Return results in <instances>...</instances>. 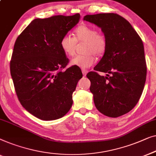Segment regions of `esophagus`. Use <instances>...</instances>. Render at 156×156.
Wrapping results in <instances>:
<instances>
[{"label":"esophagus","instance_id":"1","mask_svg":"<svg viewBox=\"0 0 156 156\" xmlns=\"http://www.w3.org/2000/svg\"><path fill=\"white\" fill-rule=\"evenodd\" d=\"M82 73L83 74V76H86L87 73V71L86 69H82Z\"/></svg>","mask_w":156,"mask_h":156}]
</instances>
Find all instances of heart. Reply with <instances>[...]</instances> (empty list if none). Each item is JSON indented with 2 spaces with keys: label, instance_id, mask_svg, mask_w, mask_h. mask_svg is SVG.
<instances>
[{
  "label": "heart",
  "instance_id": "heart-1",
  "mask_svg": "<svg viewBox=\"0 0 156 156\" xmlns=\"http://www.w3.org/2000/svg\"><path fill=\"white\" fill-rule=\"evenodd\" d=\"M84 42L83 51L84 54L78 55L71 60V65L83 69L90 67L95 62L96 56H102L106 51L107 41L102 33L98 32L95 28L81 25L76 28L73 37L65 34L61 39L60 47L65 55L73 56L76 53L77 43Z\"/></svg>",
  "mask_w": 156,
  "mask_h": 156
}]
</instances>
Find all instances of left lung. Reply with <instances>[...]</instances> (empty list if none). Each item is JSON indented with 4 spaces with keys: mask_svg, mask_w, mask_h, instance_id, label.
<instances>
[{
    "mask_svg": "<svg viewBox=\"0 0 156 156\" xmlns=\"http://www.w3.org/2000/svg\"><path fill=\"white\" fill-rule=\"evenodd\" d=\"M83 20L100 27L107 41L96 71L87 74L94 103L104 115L120 117L136 106L143 93L147 73L143 41L131 24L115 13L87 15Z\"/></svg>",
    "mask_w": 156,
    "mask_h": 156,
    "instance_id": "obj_1",
    "label": "left lung"
}]
</instances>
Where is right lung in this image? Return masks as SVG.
<instances>
[{
    "label": "right lung",
    "instance_id": "right-lung-1",
    "mask_svg": "<svg viewBox=\"0 0 156 156\" xmlns=\"http://www.w3.org/2000/svg\"><path fill=\"white\" fill-rule=\"evenodd\" d=\"M80 17L78 13L34 19L15 41L10 66L15 92L24 108L41 120L61 118L73 105L83 73L76 66L63 70L69 58L60 41Z\"/></svg>",
    "mask_w": 156,
    "mask_h": 156
}]
</instances>
